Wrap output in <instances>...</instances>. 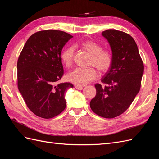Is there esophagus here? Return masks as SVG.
<instances>
[{"label": "esophagus", "mask_w": 159, "mask_h": 159, "mask_svg": "<svg viewBox=\"0 0 159 159\" xmlns=\"http://www.w3.org/2000/svg\"><path fill=\"white\" fill-rule=\"evenodd\" d=\"M75 88L77 89H79V90H81V89H83V88H84V87L83 86H80V85H75Z\"/></svg>", "instance_id": "esophagus-1"}]
</instances>
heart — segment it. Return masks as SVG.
Instances as JSON below:
<instances>
[{
    "instance_id": "1",
    "label": "heart",
    "mask_w": 159,
    "mask_h": 159,
    "mask_svg": "<svg viewBox=\"0 0 159 159\" xmlns=\"http://www.w3.org/2000/svg\"><path fill=\"white\" fill-rule=\"evenodd\" d=\"M82 49L91 56L89 66L95 67L101 73L107 71L112 64V56L107 50H103L102 46L92 40L84 41L81 44ZM74 48L69 47L64 50L61 55V60L66 68L73 64ZM97 78V71L93 68L84 69L78 68L70 71L66 75V79L76 85H85Z\"/></svg>"
}]
</instances>
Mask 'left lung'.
I'll list each match as a JSON object with an SVG mask.
<instances>
[{
    "label": "left lung",
    "instance_id": "1",
    "mask_svg": "<svg viewBox=\"0 0 159 159\" xmlns=\"http://www.w3.org/2000/svg\"><path fill=\"white\" fill-rule=\"evenodd\" d=\"M112 52V64L96 84V95L90 102L91 110L99 116L111 119L129 107L140 90L144 66L135 41L128 34L109 29L102 32Z\"/></svg>",
    "mask_w": 159,
    "mask_h": 159
}]
</instances>
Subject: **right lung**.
Returning a JSON list of instances; mask_svg holds the SVG:
<instances>
[{
  "instance_id": "obj_1",
  "label": "right lung",
  "mask_w": 159,
  "mask_h": 159,
  "mask_svg": "<svg viewBox=\"0 0 159 159\" xmlns=\"http://www.w3.org/2000/svg\"><path fill=\"white\" fill-rule=\"evenodd\" d=\"M72 37L56 30L36 32L28 38L19 56L18 90L28 107L38 117L53 118L66 107L65 93L74 85L56 82L64 74L62 48Z\"/></svg>"
}]
</instances>
